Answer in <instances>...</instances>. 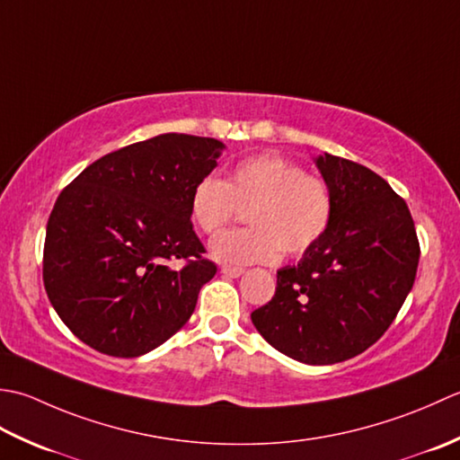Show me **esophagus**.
Masks as SVG:
<instances>
[{
	"instance_id": "obj_1",
	"label": "esophagus",
	"mask_w": 460,
	"mask_h": 460,
	"mask_svg": "<svg viewBox=\"0 0 460 460\" xmlns=\"http://www.w3.org/2000/svg\"><path fill=\"white\" fill-rule=\"evenodd\" d=\"M220 271H222L224 276H228V278H240V276L243 274V268H230V266H224Z\"/></svg>"
}]
</instances>
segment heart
<instances>
[{"instance_id": "1", "label": "heart", "mask_w": 460, "mask_h": 460, "mask_svg": "<svg viewBox=\"0 0 460 460\" xmlns=\"http://www.w3.org/2000/svg\"><path fill=\"white\" fill-rule=\"evenodd\" d=\"M246 210L250 228L230 230L210 242V256L220 264H271L282 254H304L332 222V192L322 178L305 174L279 155L242 161L226 181L200 178L190 194L194 222L217 234Z\"/></svg>"}]
</instances>
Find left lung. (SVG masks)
Wrapping results in <instances>:
<instances>
[{
	"label": "left lung",
	"mask_w": 460,
	"mask_h": 460,
	"mask_svg": "<svg viewBox=\"0 0 460 460\" xmlns=\"http://www.w3.org/2000/svg\"><path fill=\"white\" fill-rule=\"evenodd\" d=\"M314 163L332 192V222L296 266L278 270L276 294L252 323L288 358L333 365L387 332L415 284L420 250L407 204L387 181L330 153Z\"/></svg>",
	"instance_id": "8db88e82"
}]
</instances>
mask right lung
<instances>
[{"instance_id": "obj_1", "label": "right lung", "mask_w": 460, "mask_h": 460, "mask_svg": "<svg viewBox=\"0 0 460 460\" xmlns=\"http://www.w3.org/2000/svg\"><path fill=\"white\" fill-rule=\"evenodd\" d=\"M226 145L166 133L101 156L65 189L47 222L43 284L83 343L138 358L190 320L217 274L190 222V194ZM189 259L174 270L167 264Z\"/></svg>"}]
</instances>
